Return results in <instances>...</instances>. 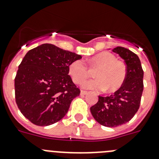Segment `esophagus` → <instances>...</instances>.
Here are the masks:
<instances>
[{"instance_id":"obj_1","label":"esophagus","mask_w":159,"mask_h":159,"mask_svg":"<svg viewBox=\"0 0 159 159\" xmlns=\"http://www.w3.org/2000/svg\"><path fill=\"white\" fill-rule=\"evenodd\" d=\"M87 93H88V92H87V91H84V90H81V91H80V95H86Z\"/></svg>"}]
</instances>
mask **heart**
<instances>
[{
    "mask_svg": "<svg viewBox=\"0 0 159 159\" xmlns=\"http://www.w3.org/2000/svg\"><path fill=\"white\" fill-rule=\"evenodd\" d=\"M89 67L95 69V79L84 84L88 89L113 92L121 88L127 77V66L109 52H101L88 60ZM68 74L75 84H81L90 75V69L82 60H75L68 66Z\"/></svg>",
    "mask_w": 159,
    "mask_h": 159,
    "instance_id": "1",
    "label": "heart"
}]
</instances>
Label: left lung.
I'll return each instance as SVG.
<instances>
[{"label":"left lung","mask_w":159,"mask_h":159,"mask_svg":"<svg viewBox=\"0 0 159 159\" xmlns=\"http://www.w3.org/2000/svg\"><path fill=\"white\" fill-rule=\"evenodd\" d=\"M112 51L119 54L126 63V80L113 95H99L98 102L91 107L94 119L108 127L123 125L134 117L139 108L143 91V70L139 57L123 47H116Z\"/></svg>","instance_id":"obj_1"}]
</instances>
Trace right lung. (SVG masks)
Here are the masks:
<instances>
[{"mask_svg":"<svg viewBox=\"0 0 159 159\" xmlns=\"http://www.w3.org/2000/svg\"><path fill=\"white\" fill-rule=\"evenodd\" d=\"M80 55L51 43L31 49L18 67L15 99L23 116L37 126H49L65 116L80 90L68 75V66Z\"/></svg>","mask_w":159,"mask_h":159,"instance_id":"1","label":"right lung"}]
</instances>
